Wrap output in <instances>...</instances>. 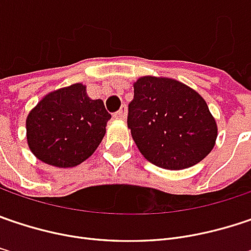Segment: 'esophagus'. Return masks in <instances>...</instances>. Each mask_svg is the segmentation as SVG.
Masks as SVG:
<instances>
[{"instance_id": "esophagus-1", "label": "esophagus", "mask_w": 251, "mask_h": 251, "mask_svg": "<svg viewBox=\"0 0 251 251\" xmlns=\"http://www.w3.org/2000/svg\"><path fill=\"white\" fill-rule=\"evenodd\" d=\"M125 115H126V112H125V108H124V109H119L118 112H115V113H113V118H115V119H121V121H124V119H125Z\"/></svg>"}]
</instances>
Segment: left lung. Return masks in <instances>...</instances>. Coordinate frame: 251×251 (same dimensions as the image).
Segmentation results:
<instances>
[{
    "label": "left lung",
    "mask_w": 251,
    "mask_h": 251,
    "mask_svg": "<svg viewBox=\"0 0 251 251\" xmlns=\"http://www.w3.org/2000/svg\"><path fill=\"white\" fill-rule=\"evenodd\" d=\"M133 92L127 127L151 163L186 169L212 152L217 125L195 89L170 78L142 76L133 83Z\"/></svg>",
    "instance_id": "1"
}]
</instances>
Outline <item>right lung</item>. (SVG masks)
<instances>
[{
    "mask_svg": "<svg viewBox=\"0 0 251 251\" xmlns=\"http://www.w3.org/2000/svg\"><path fill=\"white\" fill-rule=\"evenodd\" d=\"M111 113L86 86L74 83L45 95L26 116V142L47 165L74 168L92 155L106 133Z\"/></svg>",
    "mask_w": 251,
    "mask_h": 251,
    "instance_id": "obj_1",
    "label": "right lung"
}]
</instances>
